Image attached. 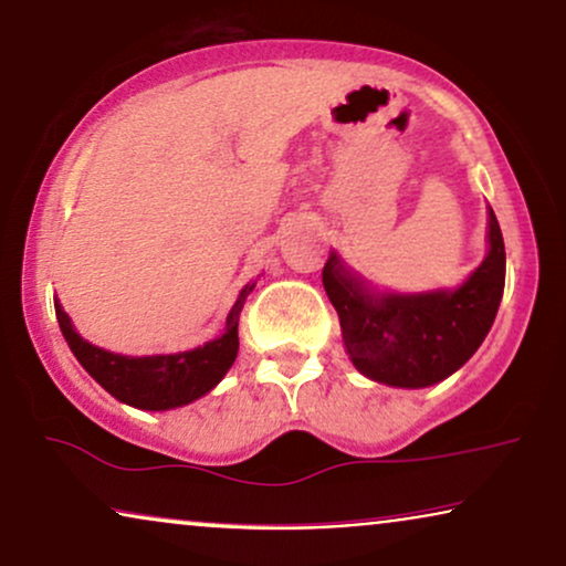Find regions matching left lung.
I'll return each instance as SVG.
<instances>
[{
	"label": "left lung",
	"instance_id": "8db88e82",
	"mask_svg": "<svg viewBox=\"0 0 566 566\" xmlns=\"http://www.w3.org/2000/svg\"><path fill=\"white\" fill-rule=\"evenodd\" d=\"M488 256L465 284L424 294L370 292L331 254L323 284L353 366L399 389H424L465 366L491 331L503 297L505 247L493 208H488Z\"/></svg>",
	"mask_w": 566,
	"mask_h": 566
}]
</instances>
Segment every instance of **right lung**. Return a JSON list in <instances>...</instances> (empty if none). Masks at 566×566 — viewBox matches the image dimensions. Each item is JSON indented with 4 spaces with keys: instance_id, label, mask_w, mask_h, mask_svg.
Returning <instances> with one entry per match:
<instances>
[{
    "instance_id": "right-lung-1",
    "label": "right lung",
    "mask_w": 566,
    "mask_h": 566,
    "mask_svg": "<svg viewBox=\"0 0 566 566\" xmlns=\"http://www.w3.org/2000/svg\"><path fill=\"white\" fill-rule=\"evenodd\" d=\"M254 284H247L226 317V333L200 348L172 356L132 358L96 348L75 333L71 317L55 300V315L73 356L104 389L129 407L165 411L200 399L226 376L239 353V315Z\"/></svg>"
}]
</instances>
